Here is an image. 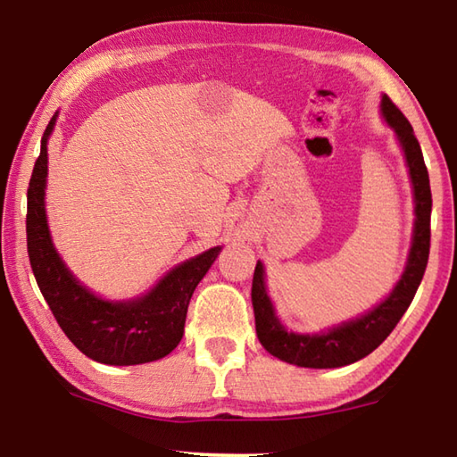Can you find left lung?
<instances>
[{"label":"left lung","instance_id":"left-lung-1","mask_svg":"<svg viewBox=\"0 0 457 457\" xmlns=\"http://www.w3.org/2000/svg\"><path fill=\"white\" fill-rule=\"evenodd\" d=\"M381 111L403 146L409 175L413 181L417 220L407 268L391 296L369 314L345 322L343 327L322 332V335H296V332L286 330L274 316L272 303L264 288V266L258 262L252 280V304L258 338L270 354L290 362V365L335 369L367 357L397 327L423 280L431 242V189L428 167H425L420 141L413 135V127L386 95L381 100Z\"/></svg>","mask_w":457,"mask_h":457}]
</instances>
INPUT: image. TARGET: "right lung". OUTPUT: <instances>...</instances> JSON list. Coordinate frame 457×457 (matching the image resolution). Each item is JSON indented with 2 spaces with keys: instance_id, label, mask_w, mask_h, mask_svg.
I'll return each instance as SVG.
<instances>
[{
  "instance_id": "1",
  "label": "right lung",
  "mask_w": 457,
  "mask_h": 457,
  "mask_svg": "<svg viewBox=\"0 0 457 457\" xmlns=\"http://www.w3.org/2000/svg\"><path fill=\"white\" fill-rule=\"evenodd\" d=\"M54 122L56 114L46 127L40 157L36 159L28 187V256L37 288L64 335L92 361L104 365H141L163 359L181 343L193 290L218 258L220 247H212L201 256L183 262L143 298L130 303H108L96 298L62 264L46 223V143Z\"/></svg>"
}]
</instances>
